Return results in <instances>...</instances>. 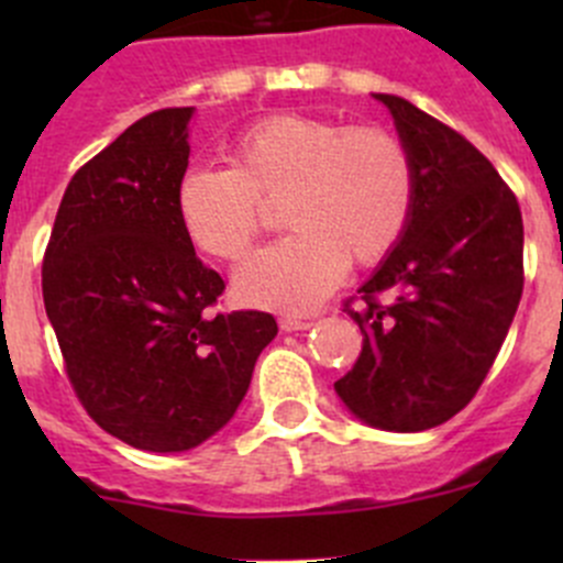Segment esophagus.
Masks as SVG:
<instances>
[{
  "label": "esophagus",
  "instance_id": "34e87169",
  "mask_svg": "<svg viewBox=\"0 0 563 563\" xmlns=\"http://www.w3.org/2000/svg\"><path fill=\"white\" fill-rule=\"evenodd\" d=\"M313 327V318H297V316H283L280 329L283 332H302V329Z\"/></svg>",
  "mask_w": 563,
  "mask_h": 563
}]
</instances>
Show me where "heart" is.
Returning a JSON list of instances; mask_svg holds the SVG:
<instances>
[{"instance_id":"obj_1","label":"heart","mask_w":563,"mask_h":563,"mask_svg":"<svg viewBox=\"0 0 563 563\" xmlns=\"http://www.w3.org/2000/svg\"><path fill=\"white\" fill-rule=\"evenodd\" d=\"M229 166H196L176 185V214L198 250L240 264L280 201L291 234L236 275V294L261 308L313 310L345 264L373 266L395 250L413 212V163L384 128L275 113L247 124Z\"/></svg>"}]
</instances>
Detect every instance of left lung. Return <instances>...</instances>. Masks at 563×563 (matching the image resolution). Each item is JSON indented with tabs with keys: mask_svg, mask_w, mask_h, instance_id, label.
<instances>
[{
	"mask_svg": "<svg viewBox=\"0 0 563 563\" xmlns=\"http://www.w3.org/2000/svg\"><path fill=\"white\" fill-rule=\"evenodd\" d=\"M376 98L395 117L417 192L402 240L343 302L362 351L334 391L362 422L417 433L463 411L501 351L523 297V214L457 130L395 95Z\"/></svg>",
	"mask_w": 563,
	"mask_h": 563,
	"instance_id": "8db88e82",
	"label": "left lung"
}]
</instances>
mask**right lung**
Listing matches in <instances>:
<instances>
[{"label":"right lung","mask_w":563,"mask_h":563,"mask_svg":"<svg viewBox=\"0 0 563 563\" xmlns=\"http://www.w3.org/2000/svg\"><path fill=\"white\" fill-rule=\"evenodd\" d=\"M192 108L130 124L73 174L43 255V302L73 391L135 450L185 452L242 402L277 334L261 310L214 313L223 277L176 214Z\"/></svg>","instance_id":"add662e5"}]
</instances>
